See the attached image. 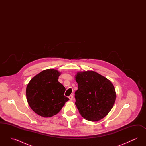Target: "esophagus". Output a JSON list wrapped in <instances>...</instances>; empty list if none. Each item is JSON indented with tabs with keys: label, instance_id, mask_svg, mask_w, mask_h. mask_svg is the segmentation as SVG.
Listing matches in <instances>:
<instances>
[{
	"label": "esophagus",
	"instance_id": "obj_1",
	"mask_svg": "<svg viewBox=\"0 0 146 146\" xmlns=\"http://www.w3.org/2000/svg\"><path fill=\"white\" fill-rule=\"evenodd\" d=\"M68 98H70V101H72V100H73V96L72 95H70V96L68 97Z\"/></svg>",
	"mask_w": 146,
	"mask_h": 146
}]
</instances>
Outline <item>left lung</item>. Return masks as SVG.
I'll use <instances>...</instances> for the list:
<instances>
[{
	"label": "left lung",
	"instance_id": "obj_1",
	"mask_svg": "<svg viewBox=\"0 0 146 146\" xmlns=\"http://www.w3.org/2000/svg\"><path fill=\"white\" fill-rule=\"evenodd\" d=\"M75 104L80 115L91 121L106 117L114 104L116 92L111 82L94 71L78 72Z\"/></svg>",
	"mask_w": 146,
	"mask_h": 146
}]
</instances>
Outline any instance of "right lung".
<instances>
[{
  "label": "right lung",
  "mask_w": 146,
  "mask_h": 146,
  "mask_svg": "<svg viewBox=\"0 0 146 146\" xmlns=\"http://www.w3.org/2000/svg\"><path fill=\"white\" fill-rule=\"evenodd\" d=\"M60 75L57 70H44L34 76L27 85L28 104L40 116L48 118L55 115L69 100L64 95L65 88L58 81Z\"/></svg>",
  "instance_id": "1"
}]
</instances>
